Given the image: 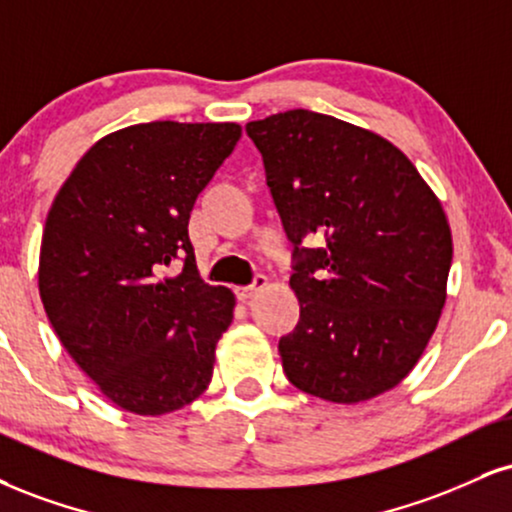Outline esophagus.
Instances as JSON below:
<instances>
[{
  "label": "esophagus",
  "mask_w": 512,
  "mask_h": 512,
  "mask_svg": "<svg viewBox=\"0 0 512 512\" xmlns=\"http://www.w3.org/2000/svg\"><path fill=\"white\" fill-rule=\"evenodd\" d=\"M269 286V279L264 274H257L255 279H252V283L250 286H238L236 288V295H238V300H243V303H250L252 298H255L257 293L260 291H264V288Z\"/></svg>",
  "instance_id": "1"
}]
</instances>
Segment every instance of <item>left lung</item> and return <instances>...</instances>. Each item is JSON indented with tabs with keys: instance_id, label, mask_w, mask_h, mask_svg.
Wrapping results in <instances>:
<instances>
[{
	"instance_id": "left-lung-1",
	"label": "left lung",
	"mask_w": 512,
	"mask_h": 512,
	"mask_svg": "<svg viewBox=\"0 0 512 512\" xmlns=\"http://www.w3.org/2000/svg\"><path fill=\"white\" fill-rule=\"evenodd\" d=\"M245 131L293 243L300 322L279 341L283 372L329 403L386 393L446 303L453 238L439 197L396 145L334 116L291 109Z\"/></svg>"
}]
</instances>
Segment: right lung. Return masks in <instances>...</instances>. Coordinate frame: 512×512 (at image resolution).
<instances>
[{
  "instance_id": "right-lung-1",
  "label": "right lung",
  "mask_w": 512,
  "mask_h": 512,
  "mask_svg": "<svg viewBox=\"0 0 512 512\" xmlns=\"http://www.w3.org/2000/svg\"><path fill=\"white\" fill-rule=\"evenodd\" d=\"M238 123L152 121L104 135L49 207L38 286L49 324L100 391L135 415L205 393L236 298L200 279L188 219ZM181 256L176 277L165 267Z\"/></svg>"
}]
</instances>
